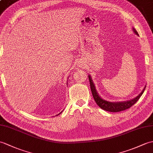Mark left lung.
Listing matches in <instances>:
<instances>
[{
    "instance_id": "obj_1",
    "label": "left lung",
    "mask_w": 153,
    "mask_h": 153,
    "mask_svg": "<svg viewBox=\"0 0 153 153\" xmlns=\"http://www.w3.org/2000/svg\"><path fill=\"white\" fill-rule=\"evenodd\" d=\"M132 29H133V31L134 32V33L138 35L137 30L135 29L134 28H133ZM88 79H89V81H90L91 90L96 103H97L99 107L102 108V109L105 110V111H110V112L121 111L128 109L130 107H132L134 104H136V103L138 101V100H139L140 98L141 97V96L143 94L145 88H146V86H145L143 90L141 91V93L139 95L137 96L136 98L132 99V100L125 101V102H108L107 100H104V99L102 98L100 96H99L98 92L97 91V89H96L95 88V85L93 83V79H92V77H91L90 75H88Z\"/></svg>"
}]
</instances>
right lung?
I'll list each match as a JSON object with an SVG mask.
<instances>
[{
	"instance_id": "1",
	"label": "right lung",
	"mask_w": 153,
	"mask_h": 153,
	"mask_svg": "<svg viewBox=\"0 0 153 153\" xmlns=\"http://www.w3.org/2000/svg\"><path fill=\"white\" fill-rule=\"evenodd\" d=\"M62 111H61V112H60V113H59V114H58V115H59V114H60V113H62Z\"/></svg>"
}]
</instances>
